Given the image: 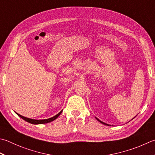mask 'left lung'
Listing matches in <instances>:
<instances>
[{
  "instance_id": "left-lung-1",
  "label": "left lung",
  "mask_w": 155,
  "mask_h": 155,
  "mask_svg": "<svg viewBox=\"0 0 155 155\" xmlns=\"http://www.w3.org/2000/svg\"><path fill=\"white\" fill-rule=\"evenodd\" d=\"M97 120L99 121V122H101V124H105V125H108V124H105V123H104L103 122H101V121H100L99 120H98V119H97Z\"/></svg>"
}]
</instances>
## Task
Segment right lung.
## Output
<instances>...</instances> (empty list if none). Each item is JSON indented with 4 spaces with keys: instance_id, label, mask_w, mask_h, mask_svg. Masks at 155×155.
<instances>
[{
    "instance_id": "1",
    "label": "right lung",
    "mask_w": 155,
    "mask_h": 155,
    "mask_svg": "<svg viewBox=\"0 0 155 155\" xmlns=\"http://www.w3.org/2000/svg\"><path fill=\"white\" fill-rule=\"evenodd\" d=\"M62 111L59 112V113L57 115H56L55 116H54V117H51V118H49V119H46V120H38L30 119V118H27V117H24V116H21V115H19V114H17V113H16V114H17L18 115V116H19L20 117H21L23 120L26 121V122H27L31 123V124H42L49 123V122H52V121H54V120H56V118H57L58 117L60 114H61Z\"/></svg>"
}]
</instances>
